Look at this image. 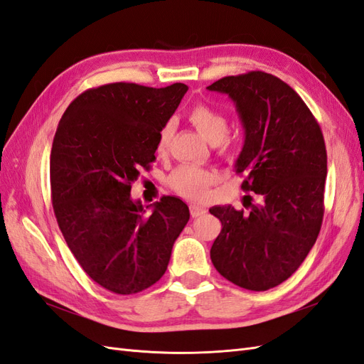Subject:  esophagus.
I'll use <instances>...</instances> for the list:
<instances>
[{"instance_id":"obj_1","label":"esophagus","mask_w":364,"mask_h":364,"mask_svg":"<svg viewBox=\"0 0 364 364\" xmlns=\"http://www.w3.org/2000/svg\"><path fill=\"white\" fill-rule=\"evenodd\" d=\"M189 209H191L192 218H198L203 215V213H206V209H204L203 206H198V204H191Z\"/></svg>"}]
</instances>
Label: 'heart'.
Listing matches in <instances>:
<instances>
[{"mask_svg":"<svg viewBox=\"0 0 364 364\" xmlns=\"http://www.w3.org/2000/svg\"><path fill=\"white\" fill-rule=\"evenodd\" d=\"M189 119L195 129L212 144L221 146L223 151H230L232 143L226 138L229 130V119L221 110L212 107L204 102H198L189 110ZM173 126L169 121L166 123L156 139V152L163 154L171 143ZM217 173L204 167L183 164L171 173L169 186L181 197L189 200H203L206 197L208 189L215 183Z\"/></svg>","mask_w":364,"mask_h":364,"instance_id":"obj_1","label":"heart"}]
</instances>
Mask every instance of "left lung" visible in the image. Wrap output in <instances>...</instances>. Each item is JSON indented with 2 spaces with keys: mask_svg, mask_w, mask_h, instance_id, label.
Here are the masks:
<instances>
[{
  "mask_svg": "<svg viewBox=\"0 0 364 364\" xmlns=\"http://www.w3.org/2000/svg\"><path fill=\"white\" fill-rule=\"evenodd\" d=\"M209 90L234 100L245 127L235 172L247 210L209 209L221 221L210 259L217 271L247 291H267L291 277L320 234L328 155L309 107L284 81L252 70L225 77Z\"/></svg>",
  "mask_w": 364,
  "mask_h": 364,
  "instance_id": "left-lung-1",
  "label": "left lung"
}]
</instances>
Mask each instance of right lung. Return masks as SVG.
Listing matches in <instances>:
<instances>
[{
  "label": "right lung",
  "instance_id": "right-lung-1",
  "mask_svg": "<svg viewBox=\"0 0 364 364\" xmlns=\"http://www.w3.org/2000/svg\"><path fill=\"white\" fill-rule=\"evenodd\" d=\"M188 86L110 82L87 89L64 112L50 152V193L60 230L93 282L130 295L160 279L189 221L180 198L163 197L144 215L130 188L155 160L161 127Z\"/></svg>",
  "mask_w": 364,
  "mask_h": 364
}]
</instances>
